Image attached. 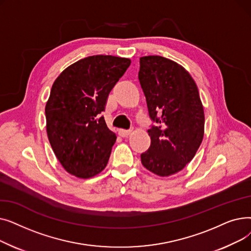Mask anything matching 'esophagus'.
<instances>
[{"label": "esophagus", "mask_w": 251, "mask_h": 251, "mask_svg": "<svg viewBox=\"0 0 251 251\" xmlns=\"http://www.w3.org/2000/svg\"><path fill=\"white\" fill-rule=\"evenodd\" d=\"M131 132H132V129H128V130H126V129H120V130H119V135L122 136V137H126V136H128Z\"/></svg>", "instance_id": "1"}]
</instances>
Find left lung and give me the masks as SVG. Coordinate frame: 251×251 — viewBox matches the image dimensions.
Masks as SVG:
<instances>
[{"label":"left lung","mask_w":251,"mask_h":251,"mask_svg":"<svg viewBox=\"0 0 251 251\" xmlns=\"http://www.w3.org/2000/svg\"><path fill=\"white\" fill-rule=\"evenodd\" d=\"M138 79L155 125L141 163L157 176L173 175L194 157L203 138L204 114L199 89L182 66L161 56L139 60Z\"/></svg>","instance_id":"left-lung-1"}]
</instances>
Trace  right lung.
Wrapping results in <instances>:
<instances>
[{
    "instance_id": "add662e5",
    "label": "right lung",
    "mask_w": 251,
    "mask_h": 251,
    "mask_svg": "<svg viewBox=\"0 0 251 251\" xmlns=\"http://www.w3.org/2000/svg\"><path fill=\"white\" fill-rule=\"evenodd\" d=\"M130 64L120 57H87L66 68L52 84L46 104L47 133L68 173L86 179L107 166L117 137L100 114Z\"/></svg>"
}]
</instances>
